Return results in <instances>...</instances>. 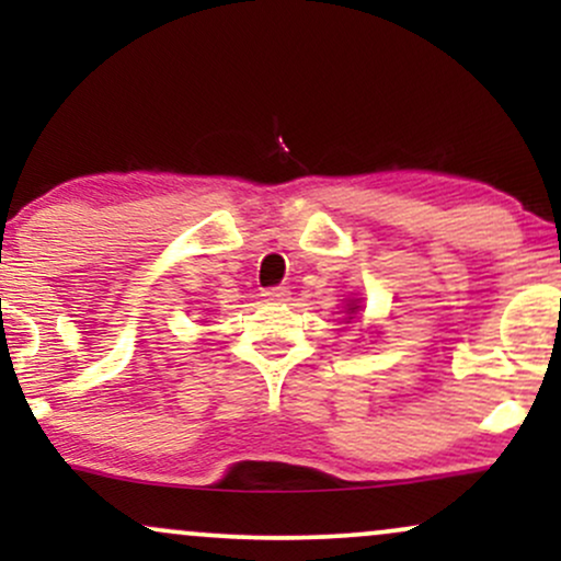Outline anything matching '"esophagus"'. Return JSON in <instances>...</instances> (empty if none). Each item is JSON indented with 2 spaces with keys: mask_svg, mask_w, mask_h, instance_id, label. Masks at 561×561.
Returning a JSON list of instances; mask_svg holds the SVG:
<instances>
[{
  "mask_svg": "<svg viewBox=\"0 0 561 561\" xmlns=\"http://www.w3.org/2000/svg\"><path fill=\"white\" fill-rule=\"evenodd\" d=\"M263 298H266L268 302H285V300H289V289L287 287L263 289Z\"/></svg>",
  "mask_w": 561,
  "mask_h": 561,
  "instance_id": "obj_1",
  "label": "esophagus"
}]
</instances>
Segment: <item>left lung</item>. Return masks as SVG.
<instances>
[{"mask_svg": "<svg viewBox=\"0 0 561 561\" xmlns=\"http://www.w3.org/2000/svg\"><path fill=\"white\" fill-rule=\"evenodd\" d=\"M345 324H351V321H362L358 319V313L364 311V298H358V295H353V298L345 300Z\"/></svg>", "mask_w": 561, "mask_h": 561, "instance_id": "left-lung-1", "label": "left lung"}]
</instances>
